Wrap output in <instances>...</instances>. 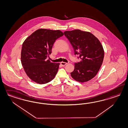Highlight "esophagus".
<instances>
[{
    "label": "esophagus",
    "instance_id": "obj_1",
    "mask_svg": "<svg viewBox=\"0 0 128 128\" xmlns=\"http://www.w3.org/2000/svg\"><path fill=\"white\" fill-rule=\"evenodd\" d=\"M67 64H68V63L65 62H61V64L62 65V66H65Z\"/></svg>",
    "mask_w": 128,
    "mask_h": 128
}]
</instances>
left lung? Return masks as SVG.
Instances as JSON below:
<instances>
[{"label": "left lung", "mask_w": 128, "mask_h": 128, "mask_svg": "<svg viewBox=\"0 0 128 128\" xmlns=\"http://www.w3.org/2000/svg\"><path fill=\"white\" fill-rule=\"evenodd\" d=\"M64 33L72 46L74 54L80 59V62L74 64V70L70 73L72 77L80 82L90 80L98 74L103 62L102 45L88 32L74 30Z\"/></svg>", "instance_id": "left-lung-1"}]
</instances>
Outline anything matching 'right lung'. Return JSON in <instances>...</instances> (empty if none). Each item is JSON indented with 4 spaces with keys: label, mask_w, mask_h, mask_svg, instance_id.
I'll use <instances>...</instances> for the list:
<instances>
[{
    "label": "right lung",
    "mask_w": 128,
    "mask_h": 128,
    "mask_svg": "<svg viewBox=\"0 0 128 128\" xmlns=\"http://www.w3.org/2000/svg\"><path fill=\"white\" fill-rule=\"evenodd\" d=\"M64 35L60 30L40 29L22 43L21 61L25 73L34 82L43 84L51 82L58 72L59 63L47 60L54 41Z\"/></svg>",
    "instance_id": "right-lung-1"
}]
</instances>
